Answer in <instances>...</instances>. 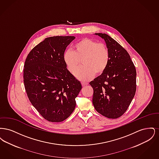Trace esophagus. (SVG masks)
I'll return each instance as SVG.
<instances>
[{
    "instance_id": "34e87169",
    "label": "esophagus",
    "mask_w": 159,
    "mask_h": 159,
    "mask_svg": "<svg viewBox=\"0 0 159 159\" xmlns=\"http://www.w3.org/2000/svg\"><path fill=\"white\" fill-rule=\"evenodd\" d=\"M82 86L83 87H84L86 84H87V83H84V82H82Z\"/></svg>"
}]
</instances>
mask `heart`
Returning a JSON list of instances; mask_svg holds the SVG:
<instances>
[{
    "instance_id": "b5f03b06",
    "label": "heart",
    "mask_w": 159,
    "mask_h": 159,
    "mask_svg": "<svg viewBox=\"0 0 159 159\" xmlns=\"http://www.w3.org/2000/svg\"><path fill=\"white\" fill-rule=\"evenodd\" d=\"M74 51L67 50L63 60L68 71L74 73L82 61V66L75 73L76 77L83 82L88 81L94 75H101L107 68L110 60L108 46L89 38H83L73 46Z\"/></svg>"
}]
</instances>
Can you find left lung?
Here are the masks:
<instances>
[{"instance_id":"8db88e82","label":"left lung","mask_w":159,"mask_h":159,"mask_svg":"<svg viewBox=\"0 0 159 159\" xmlns=\"http://www.w3.org/2000/svg\"><path fill=\"white\" fill-rule=\"evenodd\" d=\"M104 39L110 52L106 71L89 84L93 89L95 109L109 119H117L126 112L136 89V71L126 50L105 33H95Z\"/></svg>"}]
</instances>
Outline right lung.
Masks as SVG:
<instances>
[{
	"label": "right lung",
	"mask_w": 159,
	"mask_h": 159,
	"mask_svg": "<svg viewBox=\"0 0 159 159\" xmlns=\"http://www.w3.org/2000/svg\"><path fill=\"white\" fill-rule=\"evenodd\" d=\"M75 36L46 38L28 54L23 70L24 87L31 104L48 121L61 122L71 115L82 89L67 68L63 55Z\"/></svg>",
	"instance_id": "obj_1"
}]
</instances>
